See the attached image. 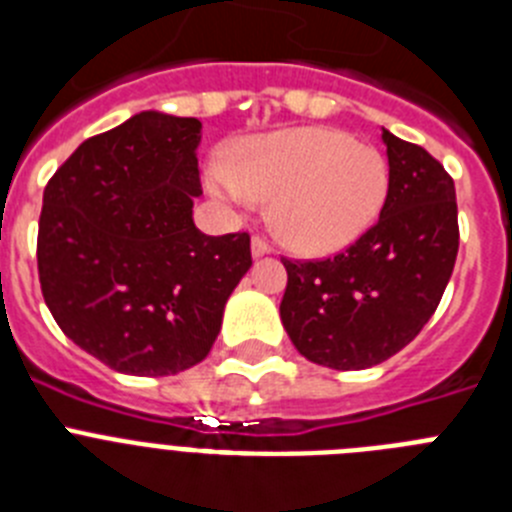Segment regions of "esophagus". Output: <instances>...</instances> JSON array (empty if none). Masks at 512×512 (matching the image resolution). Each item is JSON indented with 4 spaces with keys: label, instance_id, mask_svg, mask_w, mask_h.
<instances>
[{
    "label": "esophagus",
    "instance_id": "1",
    "mask_svg": "<svg viewBox=\"0 0 512 512\" xmlns=\"http://www.w3.org/2000/svg\"><path fill=\"white\" fill-rule=\"evenodd\" d=\"M266 253H271V246L264 241V238H253L251 241V256L253 259H261V256H266Z\"/></svg>",
    "mask_w": 512,
    "mask_h": 512
}]
</instances>
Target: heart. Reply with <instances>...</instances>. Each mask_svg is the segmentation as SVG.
<instances>
[{"mask_svg": "<svg viewBox=\"0 0 512 512\" xmlns=\"http://www.w3.org/2000/svg\"><path fill=\"white\" fill-rule=\"evenodd\" d=\"M205 187L217 202H269V225L289 251L328 256L356 243L382 212L390 166L346 130L307 125L241 138L210 158Z\"/></svg>", "mask_w": 512, "mask_h": 512, "instance_id": "b5f03b06", "label": "heart"}]
</instances>
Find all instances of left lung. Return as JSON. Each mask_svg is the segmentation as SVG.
Here are the masks:
<instances>
[{"mask_svg": "<svg viewBox=\"0 0 512 512\" xmlns=\"http://www.w3.org/2000/svg\"><path fill=\"white\" fill-rule=\"evenodd\" d=\"M390 192L374 228L325 261H287L279 315L307 361L382 364L431 320L459 251L454 179L425 148L382 130Z\"/></svg>", "mask_w": 512, "mask_h": 512, "instance_id": "obj_1", "label": "left lung"}]
</instances>
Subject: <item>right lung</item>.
Returning <instances> with one entry per match:
<instances>
[{
  "mask_svg": "<svg viewBox=\"0 0 512 512\" xmlns=\"http://www.w3.org/2000/svg\"><path fill=\"white\" fill-rule=\"evenodd\" d=\"M200 143L197 117L138 112L84 140L43 192L45 305L115 372L169 377L200 364L251 269L248 233L194 225Z\"/></svg>",
  "mask_w": 512,
  "mask_h": 512,
  "instance_id": "1",
  "label": "right lung"
}]
</instances>
